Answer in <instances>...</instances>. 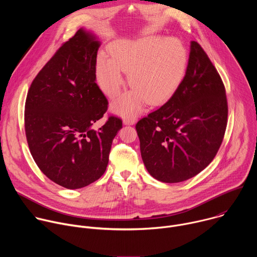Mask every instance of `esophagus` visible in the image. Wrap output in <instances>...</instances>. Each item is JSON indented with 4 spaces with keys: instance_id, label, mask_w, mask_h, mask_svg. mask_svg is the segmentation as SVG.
<instances>
[{
    "instance_id": "esophagus-1",
    "label": "esophagus",
    "mask_w": 257,
    "mask_h": 257,
    "mask_svg": "<svg viewBox=\"0 0 257 257\" xmlns=\"http://www.w3.org/2000/svg\"><path fill=\"white\" fill-rule=\"evenodd\" d=\"M136 121H137L136 117H129V118H125L123 123L125 125H134L136 123Z\"/></svg>"
}]
</instances>
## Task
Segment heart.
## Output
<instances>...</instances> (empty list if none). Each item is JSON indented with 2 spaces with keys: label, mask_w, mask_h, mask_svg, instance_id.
I'll list each match as a JSON object with an SVG mask.
<instances>
[{
  "label": "heart",
  "mask_w": 257,
  "mask_h": 257,
  "mask_svg": "<svg viewBox=\"0 0 257 257\" xmlns=\"http://www.w3.org/2000/svg\"><path fill=\"white\" fill-rule=\"evenodd\" d=\"M112 58L101 54L96 61V77L101 90L116 97L129 73V92L119 97L113 111L125 118L134 117L145 103L167 101L184 79L187 51L177 39L151 36L137 42H122L112 48Z\"/></svg>",
  "instance_id": "b5f03b06"
}]
</instances>
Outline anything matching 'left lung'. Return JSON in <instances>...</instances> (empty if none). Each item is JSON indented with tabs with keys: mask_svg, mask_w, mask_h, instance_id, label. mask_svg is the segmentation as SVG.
Wrapping results in <instances>:
<instances>
[{
	"mask_svg": "<svg viewBox=\"0 0 257 257\" xmlns=\"http://www.w3.org/2000/svg\"><path fill=\"white\" fill-rule=\"evenodd\" d=\"M227 118L223 81L202 48L191 42L185 76L176 92L136 124L146 170L165 183L194 177L215 157Z\"/></svg>",
	"mask_w": 257,
	"mask_h": 257,
	"instance_id": "obj_1",
	"label": "left lung"
}]
</instances>
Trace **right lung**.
Wrapping results in <instances>:
<instances>
[{
	"instance_id": "right-lung-1",
	"label": "right lung",
	"mask_w": 257,
	"mask_h": 257,
	"mask_svg": "<svg viewBox=\"0 0 257 257\" xmlns=\"http://www.w3.org/2000/svg\"><path fill=\"white\" fill-rule=\"evenodd\" d=\"M100 42L80 28L32 81L25 102V133L41 171L67 189L85 187L107 166L112 141L122 128L116 117L98 129L107 108L95 75Z\"/></svg>"
}]
</instances>
